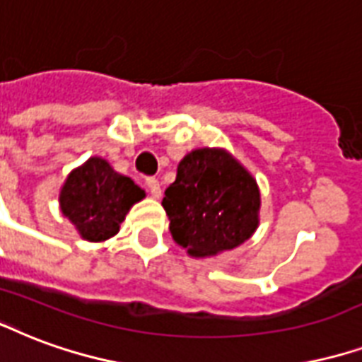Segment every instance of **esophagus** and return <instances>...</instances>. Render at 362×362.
Here are the masks:
<instances>
[{
  "label": "esophagus",
  "instance_id": "1",
  "mask_svg": "<svg viewBox=\"0 0 362 362\" xmlns=\"http://www.w3.org/2000/svg\"><path fill=\"white\" fill-rule=\"evenodd\" d=\"M146 186H147V189L151 192V195H153V197H160V184L157 178H146Z\"/></svg>",
  "mask_w": 362,
  "mask_h": 362
}]
</instances>
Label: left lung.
<instances>
[{
    "instance_id": "1",
    "label": "left lung",
    "mask_w": 362,
    "mask_h": 362,
    "mask_svg": "<svg viewBox=\"0 0 362 362\" xmlns=\"http://www.w3.org/2000/svg\"><path fill=\"white\" fill-rule=\"evenodd\" d=\"M261 197L251 174L221 149H195L178 165L163 207L174 242L189 255H215L255 232Z\"/></svg>"
}]
</instances>
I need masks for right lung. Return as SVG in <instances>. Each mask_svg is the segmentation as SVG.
<instances>
[{"label":"right lung","instance_id":"obj_1","mask_svg":"<svg viewBox=\"0 0 362 362\" xmlns=\"http://www.w3.org/2000/svg\"><path fill=\"white\" fill-rule=\"evenodd\" d=\"M144 195L128 176L115 173L107 160L92 157L69 174L59 203L84 240L103 242L119 232L130 207Z\"/></svg>","mask_w":362,"mask_h":362}]
</instances>
